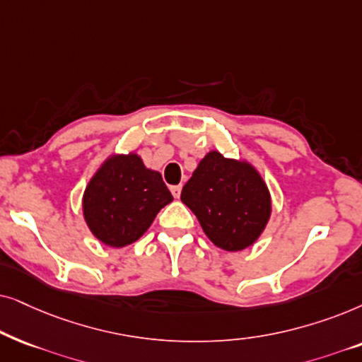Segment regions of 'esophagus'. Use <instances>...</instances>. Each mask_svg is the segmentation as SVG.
<instances>
[{
    "label": "esophagus",
    "mask_w": 362,
    "mask_h": 362,
    "mask_svg": "<svg viewBox=\"0 0 362 362\" xmlns=\"http://www.w3.org/2000/svg\"><path fill=\"white\" fill-rule=\"evenodd\" d=\"M170 192H172V195L175 197V199H180L182 185H173V187H170Z\"/></svg>",
    "instance_id": "1"
}]
</instances>
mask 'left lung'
<instances>
[{"instance_id": "8db88e82", "label": "left lung", "mask_w": 362, "mask_h": 362, "mask_svg": "<svg viewBox=\"0 0 362 362\" xmlns=\"http://www.w3.org/2000/svg\"><path fill=\"white\" fill-rule=\"evenodd\" d=\"M180 199L199 218L205 235L226 252L257 242L272 214L269 192L247 162L210 152L182 189Z\"/></svg>"}]
</instances>
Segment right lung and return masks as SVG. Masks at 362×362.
<instances>
[{"mask_svg": "<svg viewBox=\"0 0 362 362\" xmlns=\"http://www.w3.org/2000/svg\"><path fill=\"white\" fill-rule=\"evenodd\" d=\"M172 200L160 173L148 170L141 157L112 156L84 192V218L95 238L120 248L141 238Z\"/></svg>", "mask_w": 362, "mask_h": 362, "instance_id": "1", "label": "right lung"}]
</instances>
